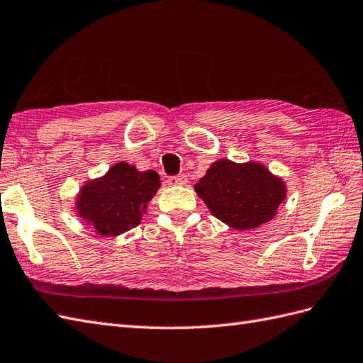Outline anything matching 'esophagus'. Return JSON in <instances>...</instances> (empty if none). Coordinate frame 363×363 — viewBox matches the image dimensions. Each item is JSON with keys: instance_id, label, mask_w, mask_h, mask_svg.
Segmentation results:
<instances>
[{"instance_id": "obj_1", "label": "esophagus", "mask_w": 363, "mask_h": 363, "mask_svg": "<svg viewBox=\"0 0 363 363\" xmlns=\"http://www.w3.org/2000/svg\"><path fill=\"white\" fill-rule=\"evenodd\" d=\"M187 182H189V178L185 174H176V176H170L169 178L170 185H185Z\"/></svg>"}]
</instances>
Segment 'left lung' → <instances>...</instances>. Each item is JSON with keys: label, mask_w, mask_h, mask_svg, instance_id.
<instances>
[{"label": "left lung", "mask_w": 363, "mask_h": 363, "mask_svg": "<svg viewBox=\"0 0 363 363\" xmlns=\"http://www.w3.org/2000/svg\"><path fill=\"white\" fill-rule=\"evenodd\" d=\"M211 215L236 230H252L272 220L286 196L285 184L262 164L213 162L194 185Z\"/></svg>", "instance_id": "1"}]
</instances>
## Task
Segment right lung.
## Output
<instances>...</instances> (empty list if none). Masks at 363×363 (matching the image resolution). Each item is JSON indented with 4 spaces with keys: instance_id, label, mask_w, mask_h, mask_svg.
Instances as JSON below:
<instances>
[{
    "instance_id": "1",
    "label": "right lung",
    "mask_w": 363,
    "mask_h": 363,
    "mask_svg": "<svg viewBox=\"0 0 363 363\" xmlns=\"http://www.w3.org/2000/svg\"><path fill=\"white\" fill-rule=\"evenodd\" d=\"M160 187V174L155 170L138 172L135 165L118 162L79 190L78 215L101 236L125 233L139 225L147 202Z\"/></svg>"
}]
</instances>
